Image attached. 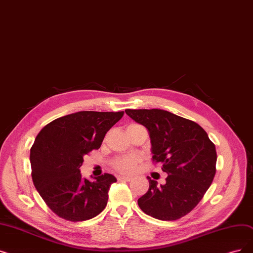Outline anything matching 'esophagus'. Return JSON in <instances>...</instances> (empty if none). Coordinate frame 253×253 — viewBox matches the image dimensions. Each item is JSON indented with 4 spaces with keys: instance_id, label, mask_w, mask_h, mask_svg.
Returning <instances> with one entry per match:
<instances>
[{
    "instance_id": "esophagus-1",
    "label": "esophagus",
    "mask_w": 253,
    "mask_h": 253,
    "mask_svg": "<svg viewBox=\"0 0 253 253\" xmlns=\"http://www.w3.org/2000/svg\"><path fill=\"white\" fill-rule=\"evenodd\" d=\"M118 180L119 181H131L132 180V177H126V175H118Z\"/></svg>"
}]
</instances>
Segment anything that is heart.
<instances>
[{
	"instance_id": "obj_1",
	"label": "heart",
	"mask_w": 253,
	"mask_h": 253,
	"mask_svg": "<svg viewBox=\"0 0 253 253\" xmlns=\"http://www.w3.org/2000/svg\"><path fill=\"white\" fill-rule=\"evenodd\" d=\"M140 163V158L136 155H128V156H122L116 158L112 166L113 169H116L117 171L121 172V173H131L133 172L137 167L138 164Z\"/></svg>"
}]
</instances>
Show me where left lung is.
Listing matches in <instances>:
<instances>
[{
	"mask_svg": "<svg viewBox=\"0 0 253 253\" xmlns=\"http://www.w3.org/2000/svg\"><path fill=\"white\" fill-rule=\"evenodd\" d=\"M150 134L153 161L168 173L164 185L148 177L150 186L137 204L141 211L159 220L182 218L196 207L216 172L215 145L193 121L163 109H126Z\"/></svg>",
	"mask_w": 253,
	"mask_h": 253,
	"instance_id": "1",
	"label": "left lung"
}]
</instances>
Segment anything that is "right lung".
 Listing matches in <instances>:
<instances>
[{"instance_id": "add662e5", "label": "right lung", "mask_w": 253, "mask_h": 253, "mask_svg": "<svg viewBox=\"0 0 253 253\" xmlns=\"http://www.w3.org/2000/svg\"><path fill=\"white\" fill-rule=\"evenodd\" d=\"M124 112H79L53 120L41 129L31 148L35 188L50 210L66 220L84 221L106 207L108 190L117 179L111 173L84 179V156L99 149L107 131Z\"/></svg>"}]
</instances>
